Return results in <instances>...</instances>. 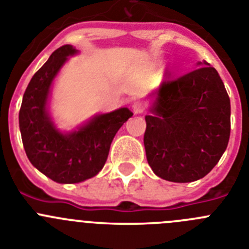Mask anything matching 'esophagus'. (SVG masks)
I'll use <instances>...</instances> for the list:
<instances>
[{
  "label": "esophagus",
  "mask_w": 249,
  "mask_h": 249,
  "mask_svg": "<svg viewBox=\"0 0 249 249\" xmlns=\"http://www.w3.org/2000/svg\"><path fill=\"white\" fill-rule=\"evenodd\" d=\"M132 111L135 114H140L144 111V106L141 102H135L132 105Z\"/></svg>",
  "instance_id": "34e87169"
}]
</instances>
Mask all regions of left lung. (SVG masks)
Instances as JSON below:
<instances>
[{
    "label": "left lung",
    "instance_id": "left-lung-1",
    "mask_svg": "<svg viewBox=\"0 0 249 249\" xmlns=\"http://www.w3.org/2000/svg\"><path fill=\"white\" fill-rule=\"evenodd\" d=\"M148 96L144 149L162 179L198 181L218 163L228 146L231 101L218 72L206 61Z\"/></svg>",
    "mask_w": 249,
    "mask_h": 249
}]
</instances>
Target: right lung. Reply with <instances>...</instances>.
I'll list each match as a JSON object with an SVG mask.
<instances>
[{
    "label": "right lung",
    "instance_id": "obj_1",
    "mask_svg": "<svg viewBox=\"0 0 249 249\" xmlns=\"http://www.w3.org/2000/svg\"><path fill=\"white\" fill-rule=\"evenodd\" d=\"M78 50L65 45L28 83L19 109L22 143L32 166L57 183H80L98 175L118 129L133 116L127 107L98 113L71 131L58 128L50 112L54 80Z\"/></svg>",
    "mask_w": 249,
    "mask_h": 249
}]
</instances>
